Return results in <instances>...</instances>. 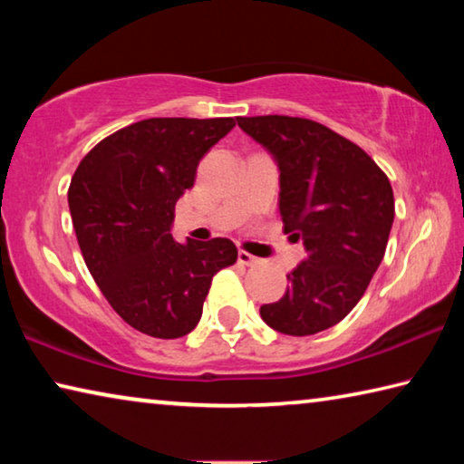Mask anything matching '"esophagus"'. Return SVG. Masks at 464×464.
Returning <instances> with one entry per match:
<instances>
[{"label":"esophagus","instance_id":"obj_1","mask_svg":"<svg viewBox=\"0 0 464 464\" xmlns=\"http://www.w3.org/2000/svg\"><path fill=\"white\" fill-rule=\"evenodd\" d=\"M237 260H239V264H243V266H254V264L257 262V257H256V256H251V254H247V251L239 249Z\"/></svg>","mask_w":464,"mask_h":464}]
</instances>
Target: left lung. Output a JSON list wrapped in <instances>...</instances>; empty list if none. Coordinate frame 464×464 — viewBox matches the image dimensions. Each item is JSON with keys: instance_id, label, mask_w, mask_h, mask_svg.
Listing matches in <instances>:
<instances>
[{"instance_id": "obj_1", "label": "left lung", "mask_w": 464, "mask_h": 464, "mask_svg": "<svg viewBox=\"0 0 464 464\" xmlns=\"http://www.w3.org/2000/svg\"><path fill=\"white\" fill-rule=\"evenodd\" d=\"M239 129L278 168L285 233L307 257L288 274L280 301L260 315L286 335L334 327L362 298L387 249L395 218L389 178L352 140L309 119L251 116Z\"/></svg>"}]
</instances>
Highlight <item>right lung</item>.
I'll return each mask as SVG.
<instances>
[{
	"mask_svg": "<svg viewBox=\"0 0 464 464\" xmlns=\"http://www.w3.org/2000/svg\"><path fill=\"white\" fill-rule=\"evenodd\" d=\"M233 119H149L83 157L67 200L85 266L112 309L160 340L190 334L215 274L235 264L229 239L178 243L176 202Z\"/></svg>",
	"mask_w": 464,
	"mask_h": 464,
	"instance_id": "obj_1",
	"label": "right lung"
}]
</instances>
